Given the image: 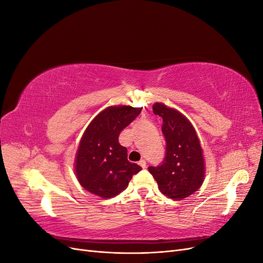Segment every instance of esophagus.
<instances>
[{
	"instance_id": "1",
	"label": "esophagus",
	"mask_w": 263,
	"mask_h": 263,
	"mask_svg": "<svg viewBox=\"0 0 263 263\" xmlns=\"http://www.w3.org/2000/svg\"><path fill=\"white\" fill-rule=\"evenodd\" d=\"M138 164L141 166L142 169H145V168H146V161L144 160V159H141V160L138 162Z\"/></svg>"
}]
</instances>
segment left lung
I'll return each instance as SVG.
<instances>
[{
	"instance_id": "1",
	"label": "left lung",
	"mask_w": 263,
	"mask_h": 263,
	"mask_svg": "<svg viewBox=\"0 0 263 263\" xmlns=\"http://www.w3.org/2000/svg\"><path fill=\"white\" fill-rule=\"evenodd\" d=\"M154 113L162 118L165 157L161 164L148 170L161 193L172 200H183L201 187L205 162L200 139L189 119L179 110L155 103Z\"/></svg>"
}]
</instances>
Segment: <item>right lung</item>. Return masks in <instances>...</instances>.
Returning <instances> with one entry per match:
<instances>
[{"label":"right lung","mask_w":263,"mask_h":263,"mask_svg":"<svg viewBox=\"0 0 263 263\" xmlns=\"http://www.w3.org/2000/svg\"><path fill=\"white\" fill-rule=\"evenodd\" d=\"M141 112V107L109 106L95 116L79 144L74 170L78 181L90 193L114 197L128 186L141 166L127 159L118 136Z\"/></svg>","instance_id":"obj_1"}]
</instances>
